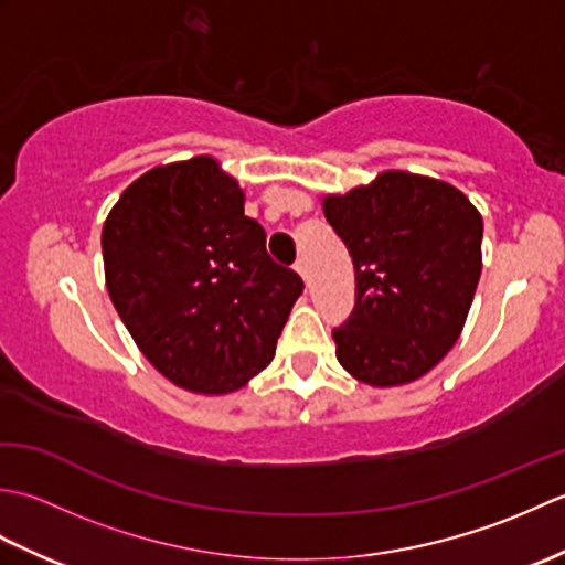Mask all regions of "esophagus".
<instances>
[{"mask_svg":"<svg viewBox=\"0 0 565 565\" xmlns=\"http://www.w3.org/2000/svg\"><path fill=\"white\" fill-rule=\"evenodd\" d=\"M294 269L303 276V281H308V264H306V259H298V262L294 264Z\"/></svg>","mask_w":565,"mask_h":565,"instance_id":"esophagus-1","label":"esophagus"}]
</instances>
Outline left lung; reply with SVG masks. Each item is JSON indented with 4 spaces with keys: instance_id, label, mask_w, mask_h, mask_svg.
<instances>
[{
    "instance_id": "left-lung-1",
    "label": "left lung",
    "mask_w": 565,
    "mask_h": 565,
    "mask_svg": "<svg viewBox=\"0 0 565 565\" xmlns=\"http://www.w3.org/2000/svg\"><path fill=\"white\" fill-rule=\"evenodd\" d=\"M350 249L356 301L332 330L338 362L369 386H403L459 340L481 279L483 218L459 189L411 172L322 199Z\"/></svg>"
}]
</instances>
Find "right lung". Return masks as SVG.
<instances>
[{"label": "right lung", "mask_w": 565, "mask_h": 565, "mask_svg": "<svg viewBox=\"0 0 565 565\" xmlns=\"http://www.w3.org/2000/svg\"><path fill=\"white\" fill-rule=\"evenodd\" d=\"M106 289L130 338L179 388L221 395L271 362L303 281L267 255L245 194L209 154L130 184L102 231Z\"/></svg>", "instance_id": "1"}]
</instances>
